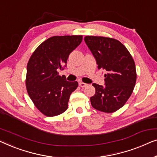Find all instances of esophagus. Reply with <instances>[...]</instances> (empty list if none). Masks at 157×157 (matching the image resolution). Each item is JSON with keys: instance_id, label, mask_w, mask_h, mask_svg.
Here are the masks:
<instances>
[{"instance_id": "1", "label": "esophagus", "mask_w": 157, "mask_h": 157, "mask_svg": "<svg viewBox=\"0 0 157 157\" xmlns=\"http://www.w3.org/2000/svg\"><path fill=\"white\" fill-rule=\"evenodd\" d=\"M79 87H87L88 85L87 84L84 83V82H79Z\"/></svg>"}]
</instances>
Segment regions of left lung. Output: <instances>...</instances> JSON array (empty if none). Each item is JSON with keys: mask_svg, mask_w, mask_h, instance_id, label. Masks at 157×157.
Instances as JSON below:
<instances>
[{"mask_svg": "<svg viewBox=\"0 0 157 157\" xmlns=\"http://www.w3.org/2000/svg\"><path fill=\"white\" fill-rule=\"evenodd\" d=\"M85 43L96 59L98 69L105 70V86L93 83L95 94L91 105L99 111L114 112L126 103L133 92L136 79L134 59L117 40L100 36H86Z\"/></svg>", "mask_w": 157, "mask_h": 157, "instance_id": "left-lung-1", "label": "left lung"}]
</instances>
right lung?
I'll return each instance as SVG.
<instances>
[{"label":"right lung","instance_id":"obj_1","mask_svg":"<svg viewBox=\"0 0 157 157\" xmlns=\"http://www.w3.org/2000/svg\"><path fill=\"white\" fill-rule=\"evenodd\" d=\"M82 40V35L51 37L37 48L28 61L25 81L28 93L45 116L59 115L67 109L70 94L78 82L67 81L57 71L66 67L70 54Z\"/></svg>","mask_w":157,"mask_h":157}]
</instances>
